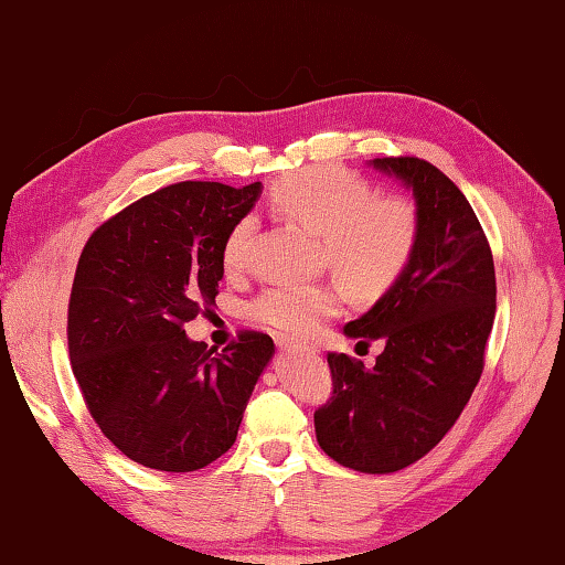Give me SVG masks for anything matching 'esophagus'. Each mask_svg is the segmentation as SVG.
I'll use <instances>...</instances> for the list:
<instances>
[{"mask_svg":"<svg viewBox=\"0 0 565 565\" xmlns=\"http://www.w3.org/2000/svg\"><path fill=\"white\" fill-rule=\"evenodd\" d=\"M276 343H279V349H284V351H317L313 343L294 341V339H286V337H276Z\"/></svg>","mask_w":565,"mask_h":565,"instance_id":"34e87169","label":"esophagus"}]
</instances>
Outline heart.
Returning a JSON list of instances; mask_svg holds the SVG:
<instances>
[{"mask_svg":"<svg viewBox=\"0 0 565 565\" xmlns=\"http://www.w3.org/2000/svg\"><path fill=\"white\" fill-rule=\"evenodd\" d=\"M271 202L321 238V264L359 299L388 291L411 266L420 238V218L406 196L376 194L371 181L333 164L296 169L271 186ZM254 214L228 228L222 246L226 271H242L252 259ZM337 281L271 284L246 303V317L281 337H306L337 317Z\"/></svg>","mask_w":565,"mask_h":565,"instance_id":"heart-1","label":"heart"}]
</instances>
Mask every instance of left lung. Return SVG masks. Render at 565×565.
<instances>
[{
  "mask_svg": "<svg viewBox=\"0 0 565 565\" xmlns=\"http://www.w3.org/2000/svg\"><path fill=\"white\" fill-rule=\"evenodd\" d=\"M374 167L414 189L418 248L384 299L343 327L359 343L384 341L374 369L327 353L333 391L313 411V426L333 461L394 473L441 441L483 374L495 269L481 222L441 169L418 157H384Z\"/></svg>",
  "mask_w": 565,
  "mask_h": 565,
  "instance_id": "1",
  "label": "left lung"
}]
</instances>
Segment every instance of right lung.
<instances>
[{
  "label": "right lung",
  "mask_w": 565,
  "mask_h": 565,
  "mask_svg": "<svg viewBox=\"0 0 565 565\" xmlns=\"http://www.w3.org/2000/svg\"><path fill=\"white\" fill-rule=\"evenodd\" d=\"M259 194V181H179L109 216L82 248L66 311L72 371L94 424L131 461L189 473L236 441L274 341L238 331L214 353L184 323L216 299L224 238Z\"/></svg>",
  "instance_id": "obj_1"
}]
</instances>
